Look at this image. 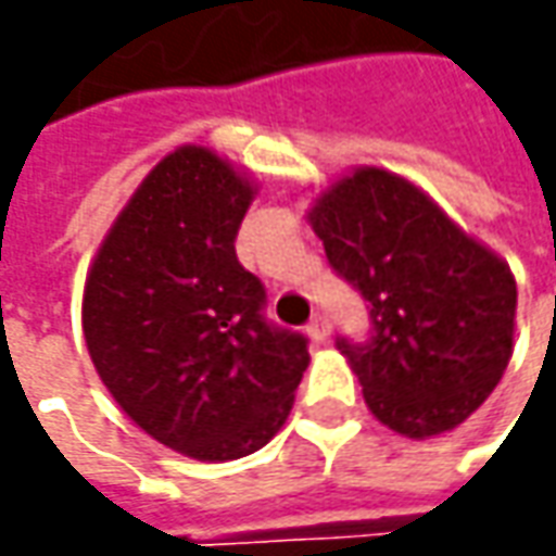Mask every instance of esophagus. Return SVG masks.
I'll return each instance as SVG.
<instances>
[{
    "label": "esophagus",
    "mask_w": 556,
    "mask_h": 556,
    "mask_svg": "<svg viewBox=\"0 0 556 556\" xmlns=\"http://www.w3.org/2000/svg\"><path fill=\"white\" fill-rule=\"evenodd\" d=\"M309 337L312 340H318V343H325V340L331 337V321H328V315H312Z\"/></svg>",
    "instance_id": "esophagus-1"
}]
</instances>
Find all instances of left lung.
Instances as JSON below:
<instances>
[{"label": "left lung", "mask_w": 556, "mask_h": 556, "mask_svg": "<svg viewBox=\"0 0 556 556\" xmlns=\"http://www.w3.org/2000/svg\"><path fill=\"white\" fill-rule=\"evenodd\" d=\"M309 225L333 271L371 306L368 343L337 340L371 415L408 439L455 430L514 353L510 266L415 182L380 166L325 188Z\"/></svg>", "instance_id": "1"}]
</instances>
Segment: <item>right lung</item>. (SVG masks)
Here are the masks:
<instances>
[{"instance_id":"1","label":"right lung","mask_w":556,"mask_h":556,"mask_svg":"<svg viewBox=\"0 0 556 556\" xmlns=\"http://www.w3.org/2000/svg\"><path fill=\"white\" fill-rule=\"evenodd\" d=\"M256 185L203 144L166 154L98 247L83 333L101 383L161 445L194 460L253 455L309 368L306 337L263 318L235 253Z\"/></svg>"}]
</instances>
